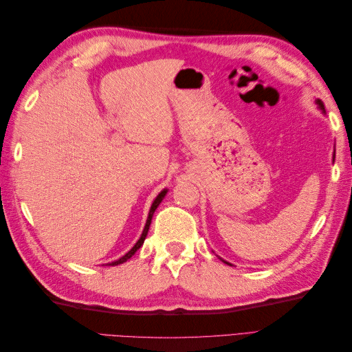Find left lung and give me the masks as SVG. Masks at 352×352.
Wrapping results in <instances>:
<instances>
[{"label": "left lung", "instance_id": "obj_1", "mask_svg": "<svg viewBox=\"0 0 352 352\" xmlns=\"http://www.w3.org/2000/svg\"><path fill=\"white\" fill-rule=\"evenodd\" d=\"M316 102L318 104V107H320V110H323V113H324V105H323V102H322L320 100H317ZM225 263H226V261H225ZM226 264H229V263H226Z\"/></svg>", "mask_w": 352, "mask_h": 352}]
</instances>
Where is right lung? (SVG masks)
<instances>
[{
	"label": "right lung",
	"instance_id": "add662e5",
	"mask_svg": "<svg viewBox=\"0 0 352 352\" xmlns=\"http://www.w3.org/2000/svg\"><path fill=\"white\" fill-rule=\"evenodd\" d=\"M166 194H167V189H163L162 192H160V194L157 195V198L154 199L153 206H151V210H150V214H148V219H146V223H145V228H144V230H142V235H141V238H140V239H138V242L133 245V248H132L129 252H127V254H124L122 258L116 260V261H113V263H109V265H117V264H122V263L127 261V260H129L138 250H140V248L142 247V243H144V241H145V238H146V235H148V229H150V225H151V219H153L154 211H155V210H157V207L160 206V202L163 201V198L166 197Z\"/></svg>",
	"mask_w": 352,
	"mask_h": 352
}]
</instances>
